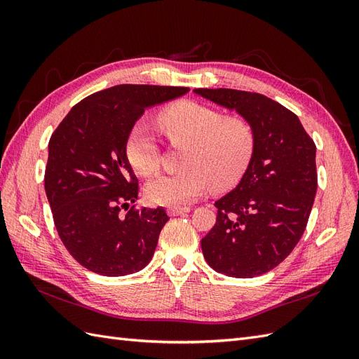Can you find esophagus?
I'll return each instance as SVG.
<instances>
[{"mask_svg":"<svg viewBox=\"0 0 359 359\" xmlns=\"http://www.w3.org/2000/svg\"><path fill=\"white\" fill-rule=\"evenodd\" d=\"M190 206H170V208L168 210L169 215L175 217V215H181V214H186V212H190Z\"/></svg>","mask_w":359,"mask_h":359,"instance_id":"esophagus-1","label":"esophagus"}]
</instances>
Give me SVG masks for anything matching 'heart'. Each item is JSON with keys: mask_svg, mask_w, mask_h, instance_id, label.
<instances>
[{"mask_svg": "<svg viewBox=\"0 0 359 359\" xmlns=\"http://www.w3.org/2000/svg\"><path fill=\"white\" fill-rule=\"evenodd\" d=\"M157 121L172 145H184V168L148 184L151 202L181 206L196 201L211 186L232 187L244 175L255 149V128L245 116H223L211 106L181 100L163 109ZM127 157L142 177L160 169V148L145 126L137 124L130 132Z\"/></svg>", "mask_w": 359, "mask_h": 359, "instance_id": "1", "label": "heart"}]
</instances>
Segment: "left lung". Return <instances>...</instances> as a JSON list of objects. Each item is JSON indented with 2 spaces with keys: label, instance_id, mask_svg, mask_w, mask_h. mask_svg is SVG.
Segmentation results:
<instances>
[{
  "label": "left lung",
  "instance_id": "left-lung-1",
  "mask_svg": "<svg viewBox=\"0 0 359 359\" xmlns=\"http://www.w3.org/2000/svg\"><path fill=\"white\" fill-rule=\"evenodd\" d=\"M194 93L245 116L255 149L240 184L217 201V219L202 238L217 273L252 278L276 268L306 231L318 190L316 145L298 116L268 97L229 88Z\"/></svg>",
  "mask_w": 359,
  "mask_h": 359
}]
</instances>
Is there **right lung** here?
<instances>
[{
	"label": "right lung",
	"mask_w": 359,
	"mask_h": 359,
	"mask_svg": "<svg viewBox=\"0 0 359 359\" xmlns=\"http://www.w3.org/2000/svg\"><path fill=\"white\" fill-rule=\"evenodd\" d=\"M187 91L116 85L74 104L52 133L45 190L53 223L69 253L93 273L133 274L153 257L169 217L161 206L128 210L139 186L127 158V139L145 109Z\"/></svg>",
	"instance_id": "right-lung-1"
}]
</instances>
